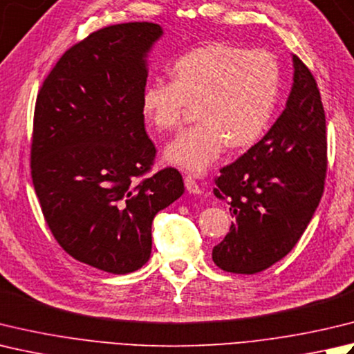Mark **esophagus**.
<instances>
[{"mask_svg":"<svg viewBox=\"0 0 354 354\" xmlns=\"http://www.w3.org/2000/svg\"><path fill=\"white\" fill-rule=\"evenodd\" d=\"M184 184H185V189L189 193H193V195H199L201 193L199 184L195 181V178H192L190 175L184 178Z\"/></svg>","mask_w":354,"mask_h":354,"instance_id":"obj_1","label":"esophagus"}]
</instances>
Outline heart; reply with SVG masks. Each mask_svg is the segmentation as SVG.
<instances>
[{
  "instance_id": "1",
  "label": "heart",
  "mask_w": 354,
  "mask_h": 354,
  "mask_svg": "<svg viewBox=\"0 0 354 354\" xmlns=\"http://www.w3.org/2000/svg\"><path fill=\"white\" fill-rule=\"evenodd\" d=\"M175 81H150L142 113L159 131L181 126L189 106H196V126L179 133L165 159L190 173L216 162L227 144L244 149L264 135L278 101L281 71L266 50L212 43L185 53L171 68Z\"/></svg>"
}]
</instances>
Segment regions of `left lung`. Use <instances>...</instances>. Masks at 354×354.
Here are the masks:
<instances>
[{
  "label": "left lung",
  "instance_id": "8db88e82",
  "mask_svg": "<svg viewBox=\"0 0 354 354\" xmlns=\"http://www.w3.org/2000/svg\"><path fill=\"white\" fill-rule=\"evenodd\" d=\"M286 109L262 140L221 169L214 196L230 205L233 223L213 247L224 272L253 274L273 266L306 232L327 173L325 112L313 75L293 55Z\"/></svg>",
  "mask_w": 354,
  "mask_h": 354
}]
</instances>
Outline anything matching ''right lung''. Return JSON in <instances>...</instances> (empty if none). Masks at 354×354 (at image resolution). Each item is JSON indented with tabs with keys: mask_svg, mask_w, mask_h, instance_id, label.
<instances>
[{
	"mask_svg": "<svg viewBox=\"0 0 354 354\" xmlns=\"http://www.w3.org/2000/svg\"><path fill=\"white\" fill-rule=\"evenodd\" d=\"M162 29L126 23L90 33L47 75L37 96L30 169L55 239L76 261L113 274L141 268L155 214L184 193L176 169L150 171L147 55Z\"/></svg>",
	"mask_w": 354,
	"mask_h": 354,
	"instance_id": "right-lung-1",
	"label": "right lung"
}]
</instances>
